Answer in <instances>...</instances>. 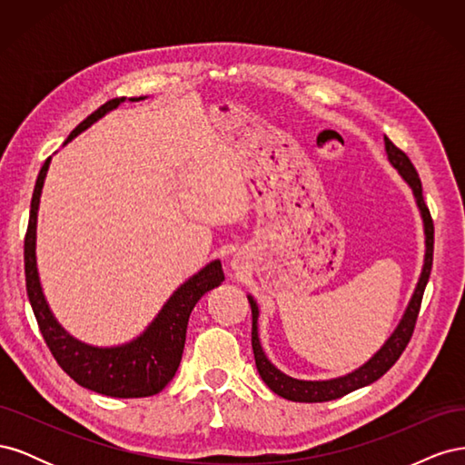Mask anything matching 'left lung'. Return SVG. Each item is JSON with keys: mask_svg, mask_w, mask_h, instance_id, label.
<instances>
[{"mask_svg": "<svg viewBox=\"0 0 465 465\" xmlns=\"http://www.w3.org/2000/svg\"><path fill=\"white\" fill-rule=\"evenodd\" d=\"M384 145H386V153H388V159L390 163L398 168V173L401 174V178L407 182V184L411 186L413 195L417 200L419 211H420V217H423L425 223V265H423V272H420L419 277V283L415 287L413 297L410 301V306H407V311L401 318V322L398 323L396 331H393L388 341L380 347L378 353L369 361L364 362L362 367H359L357 371L349 372L345 376L340 378H333V380H297V378H291L287 374H283L281 371H277L273 364L267 361L263 349L260 345V337H258V304L256 301L248 297L250 308H252V349H254V359H256V369L262 376L263 382L270 386L272 391H275L277 396L291 400V401H302V403H318V401H331L337 398H343L347 396L349 391H355L362 386H369L380 376H384L396 361L401 357V353L405 351L407 343H410L413 330H415V323H417V316L420 311V301H423V292L425 287L429 283V277H430V270H432V250H434V224H432V217H430V211L423 200V186H420V178L415 171L413 163L410 161L407 154L393 145L388 137H384Z\"/></svg>", "mask_w": 465, "mask_h": 465, "instance_id": "1", "label": "left lung"}]
</instances>
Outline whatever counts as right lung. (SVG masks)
<instances>
[{
    "label": "right lung",
    "mask_w": 465,
    "mask_h": 465,
    "mask_svg": "<svg viewBox=\"0 0 465 465\" xmlns=\"http://www.w3.org/2000/svg\"><path fill=\"white\" fill-rule=\"evenodd\" d=\"M143 96L130 98V101H142ZM125 98H112L101 108L94 110L91 116L83 120L77 128L65 139H72L87 130L91 124L103 118L106 112L114 110ZM50 166V157L42 164L36 186L31 200L29 229L25 236V281L26 294L36 316L42 337L54 355L62 371L74 378L83 388L110 398H147L159 393L173 376L176 374L182 351L186 343L188 318L203 294L219 287L224 281L221 262L215 260L207 263L202 272L190 277L184 285H180L171 299L166 301L163 311L157 314L149 328L137 337V340L120 347H93L81 343L69 335L58 320L54 318L50 306L40 287L36 270V217L42 186Z\"/></svg>",
    "instance_id": "1"
}]
</instances>
